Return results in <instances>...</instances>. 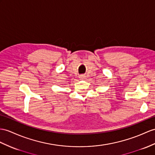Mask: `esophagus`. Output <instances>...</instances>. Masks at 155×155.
Here are the masks:
<instances>
[{"mask_svg":"<svg viewBox=\"0 0 155 155\" xmlns=\"http://www.w3.org/2000/svg\"><path fill=\"white\" fill-rule=\"evenodd\" d=\"M84 78H85L84 75H81L80 76V79H81V80H83V79H84Z\"/></svg>","mask_w":155,"mask_h":155,"instance_id":"1","label":"esophagus"}]
</instances>
